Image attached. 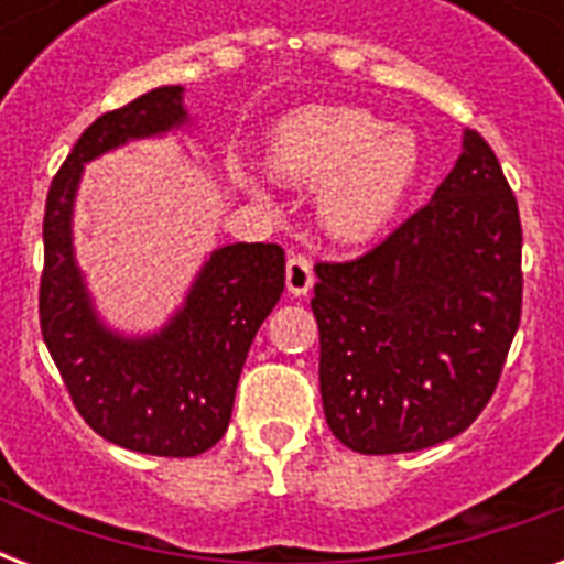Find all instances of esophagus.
I'll use <instances>...</instances> for the list:
<instances>
[{
  "label": "esophagus",
  "mask_w": 564,
  "mask_h": 564,
  "mask_svg": "<svg viewBox=\"0 0 564 564\" xmlns=\"http://www.w3.org/2000/svg\"><path fill=\"white\" fill-rule=\"evenodd\" d=\"M313 283H316L313 263L304 254H290V260H286V290H290V295H307Z\"/></svg>",
  "instance_id": "34e87169"
}]
</instances>
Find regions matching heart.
<instances>
[{
  "label": "heart",
  "instance_id": "1",
  "mask_svg": "<svg viewBox=\"0 0 564 564\" xmlns=\"http://www.w3.org/2000/svg\"><path fill=\"white\" fill-rule=\"evenodd\" d=\"M412 128L386 126L371 110L325 105L278 122L265 143L269 175L292 187H316V216L327 234L366 239L392 221L421 175ZM234 178L251 187L242 166Z\"/></svg>",
  "mask_w": 564,
  "mask_h": 564
}]
</instances>
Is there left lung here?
<instances>
[{"label": "left lung", "mask_w": 564, "mask_h": 564, "mask_svg": "<svg viewBox=\"0 0 564 564\" xmlns=\"http://www.w3.org/2000/svg\"><path fill=\"white\" fill-rule=\"evenodd\" d=\"M318 389L357 454L459 436L489 403L521 322V219L477 131L430 204L348 263H318Z\"/></svg>", "instance_id": "1"}]
</instances>
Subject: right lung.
<instances>
[{
	"label": "right lung",
	"mask_w": 564,
	"mask_h": 564,
	"mask_svg": "<svg viewBox=\"0 0 564 564\" xmlns=\"http://www.w3.org/2000/svg\"><path fill=\"white\" fill-rule=\"evenodd\" d=\"M184 87L166 84L99 117L52 181L43 216L40 330L82 412L101 438L152 456H198L228 430L257 330L281 301L283 248H213L181 307L149 334L110 327L75 260L73 216L84 166L137 140L189 131Z\"/></svg>",
	"instance_id": "obj_1"
}]
</instances>
